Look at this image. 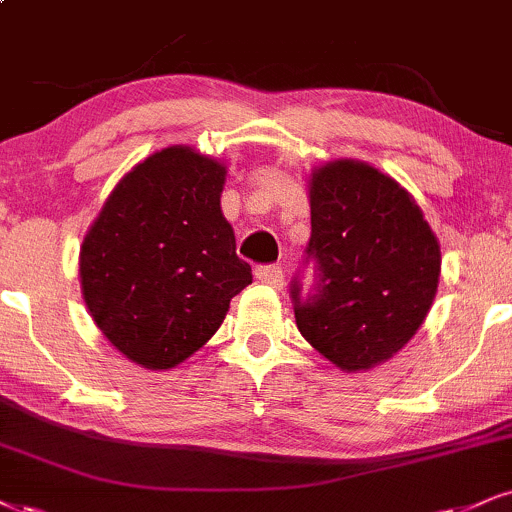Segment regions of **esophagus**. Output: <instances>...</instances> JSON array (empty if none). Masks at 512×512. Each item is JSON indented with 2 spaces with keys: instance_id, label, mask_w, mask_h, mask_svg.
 I'll list each match as a JSON object with an SVG mask.
<instances>
[{
  "instance_id": "obj_1",
  "label": "esophagus",
  "mask_w": 512,
  "mask_h": 512,
  "mask_svg": "<svg viewBox=\"0 0 512 512\" xmlns=\"http://www.w3.org/2000/svg\"><path fill=\"white\" fill-rule=\"evenodd\" d=\"M256 277L263 282V285H270L275 289L285 285V273H282V268L275 266V263H270V266H258Z\"/></svg>"
}]
</instances>
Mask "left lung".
Returning a JSON list of instances; mask_svg holds the SVG:
<instances>
[{
  "label": "left lung",
  "instance_id": "left-lung-1",
  "mask_svg": "<svg viewBox=\"0 0 512 512\" xmlns=\"http://www.w3.org/2000/svg\"><path fill=\"white\" fill-rule=\"evenodd\" d=\"M289 285L306 342L337 368H375L418 332L439 285L441 251L420 206L380 170L334 161L311 180V239Z\"/></svg>",
  "mask_w": 512,
  "mask_h": 512
}]
</instances>
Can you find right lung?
<instances>
[{"instance_id":"1","label":"right lung","mask_w":512,"mask_h":512,"mask_svg":"<svg viewBox=\"0 0 512 512\" xmlns=\"http://www.w3.org/2000/svg\"><path fill=\"white\" fill-rule=\"evenodd\" d=\"M225 168L168 147L118 182L80 249L85 304L132 363L168 370L199 351L251 282L220 211Z\"/></svg>"}]
</instances>
